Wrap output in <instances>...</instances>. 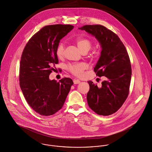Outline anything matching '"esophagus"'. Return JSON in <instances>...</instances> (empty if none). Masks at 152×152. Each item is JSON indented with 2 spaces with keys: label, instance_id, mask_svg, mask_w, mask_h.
Instances as JSON below:
<instances>
[{
  "label": "esophagus",
  "instance_id": "esophagus-1",
  "mask_svg": "<svg viewBox=\"0 0 152 152\" xmlns=\"http://www.w3.org/2000/svg\"><path fill=\"white\" fill-rule=\"evenodd\" d=\"M73 83H74L75 84H79L80 83V81L79 80H78V79H75L73 80Z\"/></svg>",
  "mask_w": 152,
  "mask_h": 152
}]
</instances>
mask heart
<instances>
[{"label":"heart","mask_w":152,"mask_h":152,"mask_svg":"<svg viewBox=\"0 0 152 152\" xmlns=\"http://www.w3.org/2000/svg\"><path fill=\"white\" fill-rule=\"evenodd\" d=\"M76 45L82 53L87 52L91 47V41L86 38H79L76 40ZM64 44L63 43H59L56 48V55L58 58H61L64 56ZM68 69L70 72L77 76H81L85 69V65L83 64H77L74 65H70Z\"/></svg>","instance_id":"obj_1"}]
</instances>
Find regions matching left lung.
Returning a JSON list of instances; mask_svg holds the SVG:
<instances>
[{"mask_svg":"<svg viewBox=\"0 0 152 152\" xmlns=\"http://www.w3.org/2000/svg\"><path fill=\"white\" fill-rule=\"evenodd\" d=\"M79 29L99 42L101 53L94 71L99 77L107 79L100 87L88 82V105L99 115H111L121 107L129 94L132 69L128 53L118 35L103 26L86 25Z\"/></svg>","mask_w":152,"mask_h":152,"instance_id":"obj_1","label":"left lung"}]
</instances>
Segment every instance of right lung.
I'll return each mask as SVG.
<instances>
[{
  "label": "right lung",
  "mask_w": 152,
  "mask_h": 152,
  "mask_svg": "<svg viewBox=\"0 0 152 152\" xmlns=\"http://www.w3.org/2000/svg\"><path fill=\"white\" fill-rule=\"evenodd\" d=\"M73 27L62 24L45 26L31 37L22 53L20 88L30 106L41 115H51L61 110L73 84L70 78H63L59 82L49 78L58 63L56 48Z\"/></svg>",
  "instance_id": "obj_1"
}]
</instances>
